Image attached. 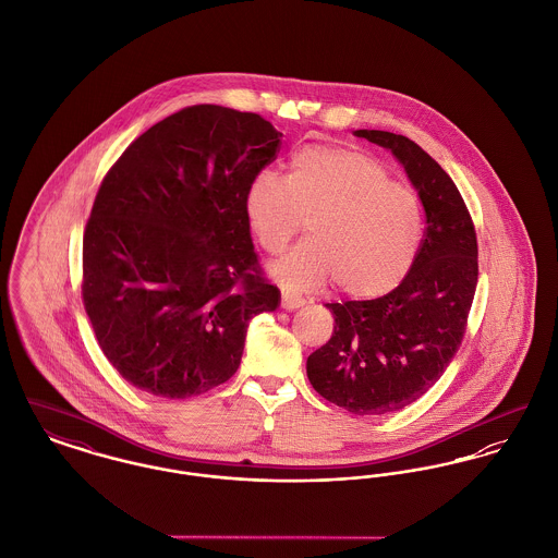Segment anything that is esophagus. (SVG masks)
<instances>
[{
  "label": "esophagus",
  "instance_id": "1",
  "mask_svg": "<svg viewBox=\"0 0 558 558\" xmlns=\"http://www.w3.org/2000/svg\"><path fill=\"white\" fill-rule=\"evenodd\" d=\"M281 300H283L286 308H300V306L306 304V300L300 293L292 292V290H283L281 292Z\"/></svg>",
  "mask_w": 558,
  "mask_h": 558
}]
</instances>
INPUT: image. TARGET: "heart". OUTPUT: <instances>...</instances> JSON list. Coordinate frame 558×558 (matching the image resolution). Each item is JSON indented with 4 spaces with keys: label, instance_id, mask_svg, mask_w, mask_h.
Wrapping results in <instances>:
<instances>
[{
    "label": "heart",
    "instance_id": "obj_1",
    "mask_svg": "<svg viewBox=\"0 0 558 558\" xmlns=\"http://www.w3.org/2000/svg\"><path fill=\"white\" fill-rule=\"evenodd\" d=\"M243 214L268 254L286 252L308 218L311 239L275 265V277L302 290L336 281L354 298L397 288L422 239L415 193L374 157L331 145L300 148L288 178L258 172L245 186Z\"/></svg>",
    "mask_w": 558,
    "mask_h": 558
}]
</instances>
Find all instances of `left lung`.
Listing matches in <instances>:
<instances>
[{"mask_svg":"<svg viewBox=\"0 0 558 558\" xmlns=\"http://www.w3.org/2000/svg\"><path fill=\"white\" fill-rule=\"evenodd\" d=\"M405 166L426 211L405 279L376 300L325 304L333 333L306 361L313 388L354 415L403 410L439 380L460 349L478 279L476 231L458 186L408 136L356 130Z\"/></svg>","mask_w":558,"mask_h":558,"instance_id":"left-lung-1","label":"left lung"}]
</instances>
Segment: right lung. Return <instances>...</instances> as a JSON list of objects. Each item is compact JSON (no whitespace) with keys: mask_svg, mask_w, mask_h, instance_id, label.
Listing matches in <instances>:
<instances>
[{"mask_svg":"<svg viewBox=\"0 0 558 558\" xmlns=\"http://www.w3.org/2000/svg\"><path fill=\"white\" fill-rule=\"evenodd\" d=\"M281 136L256 113L195 105L148 128L102 178L82 300L105 356L136 388L189 399L225 384L250 319L277 308L243 193Z\"/></svg>","mask_w":558,"mask_h":558,"instance_id":"obj_1","label":"right lung"}]
</instances>
